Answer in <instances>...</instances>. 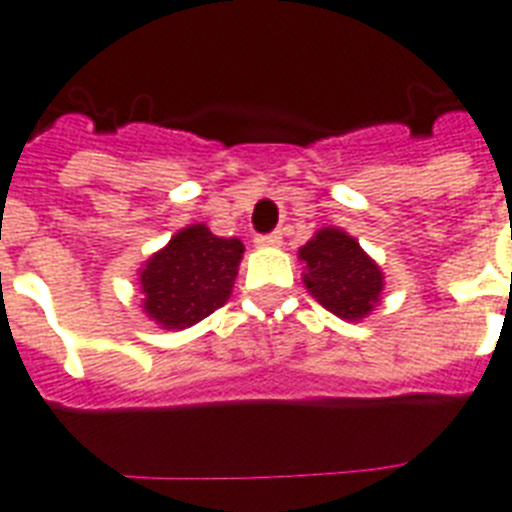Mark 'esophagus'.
<instances>
[{
	"label": "esophagus",
	"mask_w": 512,
	"mask_h": 512,
	"mask_svg": "<svg viewBox=\"0 0 512 512\" xmlns=\"http://www.w3.org/2000/svg\"><path fill=\"white\" fill-rule=\"evenodd\" d=\"M255 244L257 247H279V244H282V233H279V230H273V233L257 236Z\"/></svg>",
	"instance_id": "1"
}]
</instances>
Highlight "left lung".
Segmentation results:
<instances>
[{"instance_id":"obj_1","label":"left lung","mask_w":512,"mask_h":512,"mask_svg":"<svg viewBox=\"0 0 512 512\" xmlns=\"http://www.w3.org/2000/svg\"><path fill=\"white\" fill-rule=\"evenodd\" d=\"M300 260L306 263L308 292L335 317L357 322L381 295L384 276L357 241L343 230H319L306 247H300Z\"/></svg>"}]
</instances>
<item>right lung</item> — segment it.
<instances>
[{
    "instance_id": "1",
    "label": "right lung",
    "mask_w": 512,
    "mask_h": 512,
    "mask_svg": "<svg viewBox=\"0 0 512 512\" xmlns=\"http://www.w3.org/2000/svg\"><path fill=\"white\" fill-rule=\"evenodd\" d=\"M244 244L220 239L206 225L179 230L142 268L144 311L166 330H185L225 306Z\"/></svg>"
}]
</instances>
